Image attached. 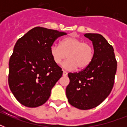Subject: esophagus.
I'll use <instances>...</instances> for the list:
<instances>
[{
	"label": "esophagus",
	"instance_id": "34e87169",
	"mask_svg": "<svg viewBox=\"0 0 127 127\" xmlns=\"http://www.w3.org/2000/svg\"><path fill=\"white\" fill-rule=\"evenodd\" d=\"M68 73L67 72L64 71V70H63V75L64 76H67Z\"/></svg>",
	"mask_w": 127,
	"mask_h": 127
}]
</instances>
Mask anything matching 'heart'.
I'll return each instance as SVG.
<instances>
[{
    "mask_svg": "<svg viewBox=\"0 0 127 127\" xmlns=\"http://www.w3.org/2000/svg\"><path fill=\"white\" fill-rule=\"evenodd\" d=\"M50 54L57 64H60L66 57L68 59L63 64V66L66 69L72 70L76 67L83 69L92 61L94 48L90 43L70 36L64 38L60 45L53 44L50 47Z\"/></svg>",
    "mask_w": 127,
    "mask_h": 127,
    "instance_id": "1",
    "label": "heart"
}]
</instances>
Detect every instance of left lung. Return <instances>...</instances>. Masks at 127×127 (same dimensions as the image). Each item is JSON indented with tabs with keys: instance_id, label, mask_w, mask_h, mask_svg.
<instances>
[{
	"instance_id": "1",
	"label": "left lung",
	"mask_w": 127,
	"mask_h": 127,
	"mask_svg": "<svg viewBox=\"0 0 127 127\" xmlns=\"http://www.w3.org/2000/svg\"><path fill=\"white\" fill-rule=\"evenodd\" d=\"M84 36L92 41L94 57L82 71L68 74L70 83L66 88L70 104L82 110L94 108L107 97L117 71L112 46L98 33H86Z\"/></svg>"
}]
</instances>
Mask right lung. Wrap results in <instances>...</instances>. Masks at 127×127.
Here are the masks:
<instances>
[{"label":"right lung","instance_id":"1","mask_svg":"<svg viewBox=\"0 0 127 127\" xmlns=\"http://www.w3.org/2000/svg\"><path fill=\"white\" fill-rule=\"evenodd\" d=\"M66 34L35 27L17 41L9 61L8 84L22 105L37 107L49 98L51 89L63 75L61 68L52 59L50 47Z\"/></svg>","mask_w":127,"mask_h":127}]
</instances>
